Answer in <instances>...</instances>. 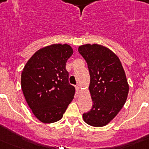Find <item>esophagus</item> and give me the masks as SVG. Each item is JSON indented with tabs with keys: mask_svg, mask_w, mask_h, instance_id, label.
Returning <instances> with one entry per match:
<instances>
[{
	"mask_svg": "<svg viewBox=\"0 0 149 149\" xmlns=\"http://www.w3.org/2000/svg\"><path fill=\"white\" fill-rule=\"evenodd\" d=\"M75 89H76V93H77V95L80 94V92H81V88L79 87L78 86H76Z\"/></svg>",
	"mask_w": 149,
	"mask_h": 149,
	"instance_id": "1",
	"label": "esophagus"
}]
</instances>
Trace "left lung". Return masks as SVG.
I'll use <instances>...</instances> for the list:
<instances>
[{"mask_svg": "<svg viewBox=\"0 0 149 149\" xmlns=\"http://www.w3.org/2000/svg\"><path fill=\"white\" fill-rule=\"evenodd\" d=\"M90 75L89 90L93 107L83 114L86 124L103 127L115 118L123 107L129 86L119 57L108 48L98 44L79 46Z\"/></svg>", "mask_w": 149, "mask_h": 149, "instance_id": "left-lung-1", "label": "left lung"}]
</instances>
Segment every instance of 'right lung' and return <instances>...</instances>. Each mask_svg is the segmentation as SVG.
Masks as SVG:
<instances>
[{
    "label": "right lung",
    "instance_id": "add662e5",
    "mask_svg": "<svg viewBox=\"0 0 149 149\" xmlns=\"http://www.w3.org/2000/svg\"><path fill=\"white\" fill-rule=\"evenodd\" d=\"M72 54L69 45H51L38 50L24 67L22 92L33 113L43 123L60 120L74 98L75 88L68 83L65 69Z\"/></svg>",
    "mask_w": 149,
    "mask_h": 149
}]
</instances>
